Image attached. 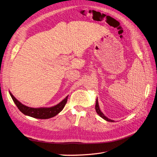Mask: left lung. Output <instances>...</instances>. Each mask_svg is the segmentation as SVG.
Wrapping results in <instances>:
<instances>
[{
	"instance_id": "obj_1",
	"label": "left lung",
	"mask_w": 157,
	"mask_h": 157,
	"mask_svg": "<svg viewBox=\"0 0 157 157\" xmlns=\"http://www.w3.org/2000/svg\"><path fill=\"white\" fill-rule=\"evenodd\" d=\"M96 112H97L98 115L100 116L101 118H103V119H105V121H109V122H113V121H112L111 119H109V118L107 117H106L105 115H104L103 113L100 111V109H99V105H98V99L96 100Z\"/></svg>"
}]
</instances>
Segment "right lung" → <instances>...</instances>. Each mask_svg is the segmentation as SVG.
<instances>
[{"mask_svg": "<svg viewBox=\"0 0 157 157\" xmlns=\"http://www.w3.org/2000/svg\"><path fill=\"white\" fill-rule=\"evenodd\" d=\"M10 96L13 99V102L15 103L16 106L22 113L25 115L29 116L33 118H40V119H47L52 117H54L56 115L63 110L66 103L67 101L68 96L66 97L62 101H61L58 105L49 108H32L27 107L23 105L18 100L16 99L12 93L10 92Z\"/></svg>", "mask_w": 157, "mask_h": 157, "instance_id": "obj_1", "label": "right lung"}]
</instances>
